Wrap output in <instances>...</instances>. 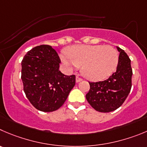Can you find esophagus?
<instances>
[{
  "label": "esophagus",
  "mask_w": 147,
  "mask_h": 147,
  "mask_svg": "<svg viewBox=\"0 0 147 147\" xmlns=\"http://www.w3.org/2000/svg\"><path fill=\"white\" fill-rule=\"evenodd\" d=\"M82 80H83V79H82V78L79 77V75H77V76H76V82H81V81H82Z\"/></svg>",
  "instance_id": "1"
}]
</instances>
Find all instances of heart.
Segmentation results:
<instances>
[{"mask_svg": "<svg viewBox=\"0 0 147 147\" xmlns=\"http://www.w3.org/2000/svg\"><path fill=\"white\" fill-rule=\"evenodd\" d=\"M116 49L103 45H80L67 49L61 55L64 64L69 67H82V74L91 81L106 79L114 72L118 63Z\"/></svg>", "mask_w": 147, "mask_h": 147, "instance_id": "1", "label": "heart"}]
</instances>
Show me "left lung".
Returning <instances> with one entry per match:
<instances>
[{
  "instance_id": "8db88e82",
  "label": "left lung",
  "mask_w": 147,
  "mask_h": 147,
  "mask_svg": "<svg viewBox=\"0 0 147 147\" xmlns=\"http://www.w3.org/2000/svg\"><path fill=\"white\" fill-rule=\"evenodd\" d=\"M120 53L116 71L102 82H89L90 89L86 94L88 102L101 113L114 111L121 107L131 91L132 68L131 60L123 50Z\"/></svg>"
}]
</instances>
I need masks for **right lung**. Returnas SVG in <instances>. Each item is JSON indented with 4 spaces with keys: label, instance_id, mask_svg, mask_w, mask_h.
I'll list each match as a JSON object with an SVG mask.
<instances>
[{
    "label": "right lung",
    "instance_id": "add662e5",
    "mask_svg": "<svg viewBox=\"0 0 147 147\" xmlns=\"http://www.w3.org/2000/svg\"><path fill=\"white\" fill-rule=\"evenodd\" d=\"M61 59L51 46H37L22 61V80L26 97L36 109L53 112L66 100L76 83L75 75L59 71Z\"/></svg>",
    "mask_w": 147,
    "mask_h": 147
}]
</instances>
